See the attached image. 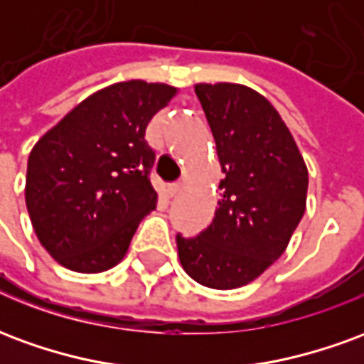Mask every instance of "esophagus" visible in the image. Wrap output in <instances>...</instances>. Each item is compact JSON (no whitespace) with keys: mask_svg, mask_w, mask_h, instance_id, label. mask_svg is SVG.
<instances>
[{"mask_svg":"<svg viewBox=\"0 0 364 364\" xmlns=\"http://www.w3.org/2000/svg\"><path fill=\"white\" fill-rule=\"evenodd\" d=\"M181 189H183L181 183H173V185H169V187H167V195H169V197H175V195H179V193H181Z\"/></svg>","mask_w":364,"mask_h":364,"instance_id":"1","label":"esophagus"}]
</instances>
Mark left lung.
Here are the masks:
<instances>
[{"label": "left lung", "mask_w": 364, "mask_h": 364, "mask_svg": "<svg viewBox=\"0 0 364 364\" xmlns=\"http://www.w3.org/2000/svg\"><path fill=\"white\" fill-rule=\"evenodd\" d=\"M220 159L222 198L213 224L177 234L185 273L208 289L255 281L281 257L306 210L308 169L267 99L240 83L195 85Z\"/></svg>", "instance_id": "obj_1"}]
</instances>
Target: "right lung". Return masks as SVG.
I'll use <instances>...</instances> for the list:
<instances>
[{"label": "right lung", "mask_w": 364, "mask_h": 364, "mask_svg": "<svg viewBox=\"0 0 364 364\" xmlns=\"http://www.w3.org/2000/svg\"><path fill=\"white\" fill-rule=\"evenodd\" d=\"M175 87L130 80L97 91L31 150L25 203L38 242L77 273L114 267L158 203L146 127Z\"/></svg>", "instance_id": "obj_1"}]
</instances>
